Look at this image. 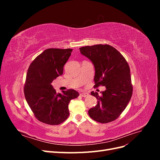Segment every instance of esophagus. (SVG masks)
<instances>
[{"label": "esophagus", "instance_id": "esophagus-1", "mask_svg": "<svg viewBox=\"0 0 160 160\" xmlns=\"http://www.w3.org/2000/svg\"><path fill=\"white\" fill-rule=\"evenodd\" d=\"M80 95L81 97H83V98H86V97H88L89 96V93H85V92H82V93H80Z\"/></svg>", "mask_w": 160, "mask_h": 160}]
</instances>
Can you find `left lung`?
<instances>
[{"label": "left lung", "mask_w": 160, "mask_h": 160, "mask_svg": "<svg viewBox=\"0 0 160 160\" xmlns=\"http://www.w3.org/2000/svg\"><path fill=\"white\" fill-rule=\"evenodd\" d=\"M83 55L89 59L95 67V88L105 86L106 90L92 91L98 104L88 113L91 119L101 123L115 120L129 103L133 93L130 69L123 56L112 46L95 45L80 48Z\"/></svg>", "instance_id": "8db88e82"}]
</instances>
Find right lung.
I'll list each match as a JSON object with an SVG mask.
<instances>
[{"mask_svg":"<svg viewBox=\"0 0 160 160\" xmlns=\"http://www.w3.org/2000/svg\"><path fill=\"white\" fill-rule=\"evenodd\" d=\"M72 49H47L38 55L27 71L24 93L35 118L46 124L59 125L69 115L68 105L79 93L74 89L57 93L51 83L63 72Z\"/></svg>","mask_w":160,"mask_h":160,"instance_id":"obj_1","label":"right lung"}]
</instances>
